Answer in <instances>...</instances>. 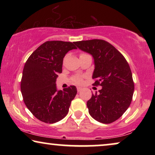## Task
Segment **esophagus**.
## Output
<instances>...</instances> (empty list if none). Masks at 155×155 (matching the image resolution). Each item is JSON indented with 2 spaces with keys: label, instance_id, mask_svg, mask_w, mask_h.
<instances>
[{
  "label": "esophagus",
  "instance_id": "34e87169",
  "mask_svg": "<svg viewBox=\"0 0 155 155\" xmlns=\"http://www.w3.org/2000/svg\"><path fill=\"white\" fill-rule=\"evenodd\" d=\"M77 90H78V92H80V91L82 90V88L80 87H77Z\"/></svg>",
  "mask_w": 155,
  "mask_h": 155
}]
</instances>
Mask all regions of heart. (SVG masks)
<instances>
[{"label": "heart", "instance_id": "obj_1", "mask_svg": "<svg viewBox=\"0 0 155 155\" xmlns=\"http://www.w3.org/2000/svg\"><path fill=\"white\" fill-rule=\"evenodd\" d=\"M84 54H84V53H82V54H80V56H82V55H84ZM73 81L74 82H75V83L80 84V83H81L82 81V78L81 76H80V75H76V76H75V77H74V78H73Z\"/></svg>", "mask_w": 155, "mask_h": 155}]
</instances>
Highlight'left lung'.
Returning <instances> with one entry per match:
<instances>
[{
    "instance_id": "1",
    "label": "left lung",
    "mask_w": 155,
    "mask_h": 155,
    "mask_svg": "<svg viewBox=\"0 0 155 155\" xmlns=\"http://www.w3.org/2000/svg\"><path fill=\"white\" fill-rule=\"evenodd\" d=\"M80 49L92 55L95 68L92 79L102 87L87 102L89 113L102 124H111L128 109L134 92V82L125 57L107 41L92 39L75 41Z\"/></svg>"
}]
</instances>
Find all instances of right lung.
Returning <instances> with one entry per match:
<instances>
[{"label":"right lung","instance_id":"right-lung-1","mask_svg":"<svg viewBox=\"0 0 155 155\" xmlns=\"http://www.w3.org/2000/svg\"><path fill=\"white\" fill-rule=\"evenodd\" d=\"M74 42L48 41L39 46L25 63L21 80L23 101L37 119L54 124L63 119L77 94L75 86L57 91L56 81L62 73L63 58L77 47Z\"/></svg>","mask_w":155,"mask_h":155}]
</instances>
